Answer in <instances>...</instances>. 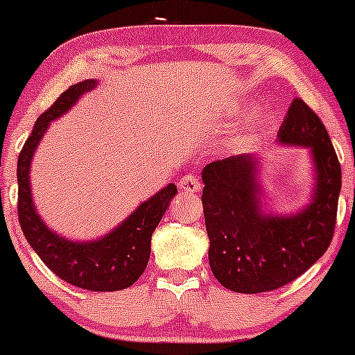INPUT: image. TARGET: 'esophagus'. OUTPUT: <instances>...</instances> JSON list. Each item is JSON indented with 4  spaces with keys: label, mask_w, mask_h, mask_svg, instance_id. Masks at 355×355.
I'll return each instance as SVG.
<instances>
[{
    "label": "esophagus",
    "mask_w": 355,
    "mask_h": 355,
    "mask_svg": "<svg viewBox=\"0 0 355 355\" xmlns=\"http://www.w3.org/2000/svg\"><path fill=\"white\" fill-rule=\"evenodd\" d=\"M180 189L189 191V193H197L202 189V183L198 182V178L195 175H183L180 178Z\"/></svg>",
    "instance_id": "1"
}]
</instances>
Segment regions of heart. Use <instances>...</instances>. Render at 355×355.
Wrapping results in <instances>:
<instances>
[{"mask_svg": "<svg viewBox=\"0 0 355 355\" xmlns=\"http://www.w3.org/2000/svg\"><path fill=\"white\" fill-rule=\"evenodd\" d=\"M270 123H272V118H270V115H268V113H267V115H263V116H262V120H260L259 128H260V130L267 128V126L270 125Z\"/></svg>", "mask_w": 355, "mask_h": 355, "instance_id": "b5f03b06", "label": "heart"}]
</instances>
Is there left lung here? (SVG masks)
I'll return each instance as SVG.
<instances>
[{
  "instance_id": "obj_1",
  "label": "left lung",
  "mask_w": 355,
  "mask_h": 355,
  "mask_svg": "<svg viewBox=\"0 0 355 355\" xmlns=\"http://www.w3.org/2000/svg\"><path fill=\"white\" fill-rule=\"evenodd\" d=\"M279 140L312 150L317 170L313 200L292 217L260 214L257 162L239 155L203 168V215L210 239L209 262L223 287L260 294L291 284L331 245L342 185L339 158L327 130L304 100H292Z\"/></svg>"
}]
</instances>
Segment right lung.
I'll use <instances>...</instances> for the list:
<instances>
[{
  "mask_svg": "<svg viewBox=\"0 0 355 355\" xmlns=\"http://www.w3.org/2000/svg\"><path fill=\"white\" fill-rule=\"evenodd\" d=\"M95 87V80L71 85L40 115L18 157V220L28 243L53 274L64 282L92 292H116L130 287L144 274L150 242L166 207L177 195L173 183L141 203L107 237L95 242H68L53 234L36 214L30 189V165L36 146L51 120L63 115L76 100Z\"/></svg>",
  "mask_w": 355,
  "mask_h": 355,
  "instance_id": "obj_1",
  "label": "right lung"
}]
</instances>
